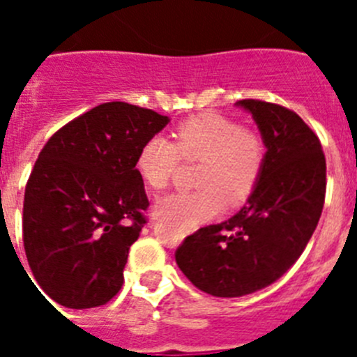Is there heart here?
Listing matches in <instances>:
<instances>
[{
  "mask_svg": "<svg viewBox=\"0 0 357 357\" xmlns=\"http://www.w3.org/2000/svg\"><path fill=\"white\" fill-rule=\"evenodd\" d=\"M200 160L191 193H173L157 211L185 227H195L223 211V204L241 206L263 175L266 146L261 135L218 114H200L173 130V143L153 135L135 157V172L150 189L160 191L172 181L178 162Z\"/></svg>",
  "mask_w": 357,
  "mask_h": 357,
  "instance_id": "heart-1",
  "label": "heart"
}]
</instances>
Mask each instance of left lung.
<instances>
[{
	"instance_id": "8db88e82",
	"label": "left lung",
	"mask_w": 357,
	"mask_h": 357,
	"mask_svg": "<svg viewBox=\"0 0 357 357\" xmlns=\"http://www.w3.org/2000/svg\"><path fill=\"white\" fill-rule=\"evenodd\" d=\"M236 105L250 112L266 146L259 184L239 213L198 229L175 252L198 289L225 298L284 275L313 236L326 200V155L301 116L261 100Z\"/></svg>"
}]
</instances>
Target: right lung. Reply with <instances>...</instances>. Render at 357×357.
<instances>
[{
    "instance_id": "obj_1",
    "label": "right lung",
    "mask_w": 357,
    "mask_h": 357,
    "mask_svg": "<svg viewBox=\"0 0 357 357\" xmlns=\"http://www.w3.org/2000/svg\"><path fill=\"white\" fill-rule=\"evenodd\" d=\"M168 121L130 103H102L40 150L24 189L23 241L37 284L56 304L98 307L121 289L150 206L135 157Z\"/></svg>"
}]
</instances>
